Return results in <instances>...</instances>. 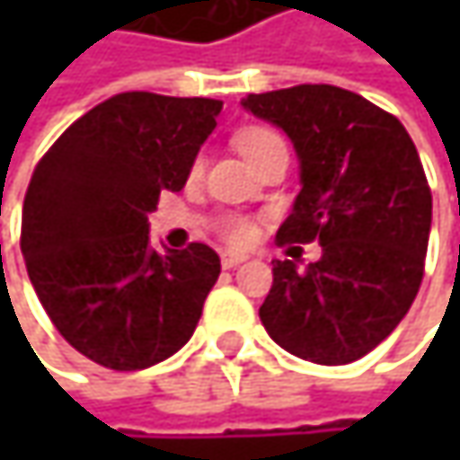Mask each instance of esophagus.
I'll return each instance as SVG.
<instances>
[{"label":"esophagus","instance_id":"obj_1","mask_svg":"<svg viewBox=\"0 0 460 460\" xmlns=\"http://www.w3.org/2000/svg\"><path fill=\"white\" fill-rule=\"evenodd\" d=\"M242 261H247L244 252H234V250H224V252H221V266H224V269H234V266H239Z\"/></svg>","mask_w":460,"mask_h":460}]
</instances>
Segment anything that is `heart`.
<instances>
[{
    "label": "heart",
    "instance_id": "1",
    "mask_svg": "<svg viewBox=\"0 0 460 460\" xmlns=\"http://www.w3.org/2000/svg\"><path fill=\"white\" fill-rule=\"evenodd\" d=\"M279 136L277 133H271V130H266V128H247V130H242L239 136H236V148L247 156V162L263 148V146H269L271 140H277ZM202 170V159H197L194 162V172H199ZM224 234H226V239L229 242H244L247 236H250V226L244 224V221H226V226H224Z\"/></svg>",
    "mask_w": 460,
    "mask_h": 460
}]
</instances>
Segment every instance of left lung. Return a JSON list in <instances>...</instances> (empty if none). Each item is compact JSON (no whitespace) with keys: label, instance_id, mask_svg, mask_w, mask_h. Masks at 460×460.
Wrapping results in <instances>:
<instances>
[{"label":"left lung","instance_id":"1","mask_svg":"<svg viewBox=\"0 0 460 460\" xmlns=\"http://www.w3.org/2000/svg\"><path fill=\"white\" fill-rule=\"evenodd\" d=\"M296 148L301 191L277 242H320L322 258L274 263L266 332L317 365H349L408 314L423 279L431 191L402 122L357 93L298 84L242 98Z\"/></svg>","mask_w":460,"mask_h":460}]
</instances>
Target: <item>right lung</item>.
<instances>
[{"label":"right lung","mask_w":460,"mask_h":460,"mask_svg":"<svg viewBox=\"0 0 460 460\" xmlns=\"http://www.w3.org/2000/svg\"><path fill=\"white\" fill-rule=\"evenodd\" d=\"M221 101L114 95L79 117L37 164L21 250L58 332L111 370L172 357L202 317L221 274L213 247L156 252L148 213L181 191Z\"/></svg>","instance_id":"right-lung-1"}]
</instances>
